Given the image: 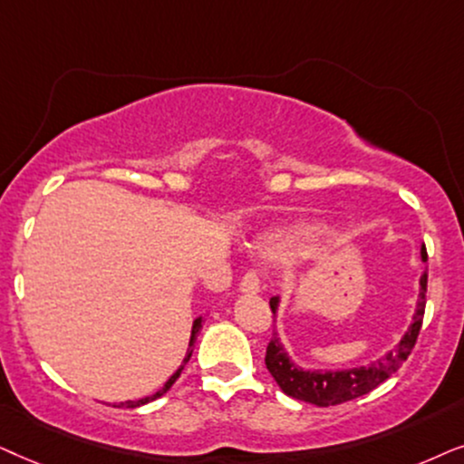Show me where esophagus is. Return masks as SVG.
<instances>
[{
  "instance_id": "obj_1",
  "label": "esophagus",
  "mask_w": 464,
  "mask_h": 464,
  "mask_svg": "<svg viewBox=\"0 0 464 464\" xmlns=\"http://www.w3.org/2000/svg\"><path fill=\"white\" fill-rule=\"evenodd\" d=\"M258 288H261V282H258L256 269H248L244 274L242 282H239V290H242V293H248V295H256Z\"/></svg>"
}]
</instances>
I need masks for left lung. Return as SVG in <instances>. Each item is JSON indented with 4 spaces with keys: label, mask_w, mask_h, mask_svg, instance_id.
Here are the masks:
<instances>
[{
    "label": "left lung",
    "mask_w": 464,
    "mask_h": 464,
    "mask_svg": "<svg viewBox=\"0 0 464 464\" xmlns=\"http://www.w3.org/2000/svg\"><path fill=\"white\" fill-rule=\"evenodd\" d=\"M426 248H422V261H426ZM271 312L277 310V296L269 301ZM424 305H426V274L420 277V299L418 310L413 314V323L410 331L405 333L403 339L397 343V348L382 356L378 362L369 367L358 369H345V372H304L293 362L288 361L286 352L274 337L267 345V354H265V365H267L269 373L274 375L277 386L282 388L288 397L305 401V403H314L318 407L339 405L345 401L358 399L362 394L372 392L378 388L382 382H386L392 373L399 372V367L407 361L411 354L413 345H416L418 333L422 329L424 318Z\"/></svg>",
    "instance_id": "obj_1"
}]
</instances>
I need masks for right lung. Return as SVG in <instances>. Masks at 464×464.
I'll use <instances>...</instances> for the list:
<instances>
[{
    "label": "right lung",
    "instance_id": "obj_1",
    "mask_svg": "<svg viewBox=\"0 0 464 464\" xmlns=\"http://www.w3.org/2000/svg\"><path fill=\"white\" fill-rule=\"evenodd\" d=\"M199 329H201V318H197L195 323H193V333H190V343H188V352H187V358H184V362L180 365V369H178V372L171 375V378L165 382V386L160 388L159 392H154L152 397H146V399H140V401H125V403H121V407H140V405H144V403H150V401H154V399H159V397H163L165 392L169 391L171 386H174V382L180 378V373H182V369H184V365H187L188 362V358H190V354H193V343H195V339H197V333H199Z\"/></svg>",
    "mask_w": 464,
    "mask_h": 464
}]
</instances>
